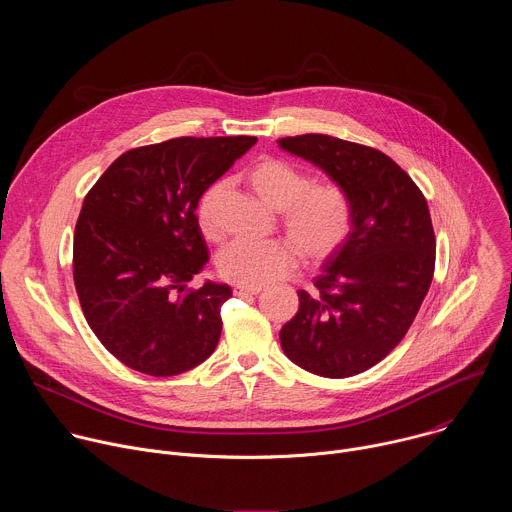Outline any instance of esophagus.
Segmentation results:
<instances>
[{
  "instance_id": "34e87169",
  "label": "esophagus",
  "mask_w": 512,
  "mask_h": 512,
  "mask_svg": "<svg viewBox=\"0 0 512 512\" xmlns=\"http://www.w3.org/2000/svg\"><path fill=\"white\" fill-rule=\"evenodd\" d=\"M233 294L237 298H243V296H257L261 294V287H247V285H235L233 287Z\"/></svg>"
}]
</instances>
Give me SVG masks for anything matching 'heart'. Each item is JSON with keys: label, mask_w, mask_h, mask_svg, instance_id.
<instances>
[{"label": "heart", "mask_w": 512, "mask_h": 512, "mask_svg": "<svg viewBox=\"0 0 512 512\" xmlns=\"http://www.w3.org/2000/svg\"><path fill=\"white\" fill-rule=\"evenodd\" d=\"M247 176L253 188L281 210V225L289 239L231 241L216 261L225 279L263 287L294 271L300 251L310 263H324L344 247L354 227V204L340 182H314L308 170L277 156L259 158ZM225 190V178L212 180L194 206L196 223L210 241L223 235L221 200Z\"/></svg>", "instance_id": "obj_1"}]
</instances>
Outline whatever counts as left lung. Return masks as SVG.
I'll list each match as a JSON object with an SVG mask.
<instances>
[{
    "label": "left lung",
    "instance_id": "8db88e82",
    "mask_svg": "<svg viewBox=\"0 0 512 512\" xmlns=\"http://www.w3.org/2000/svg\"><path fill=\"white\" fill-rule=\"evenodd\" d=\"M352 196L354 227L314 294L279 332L285 356L328 379L381 362L411 328L433 279L435 235L423 192L387 154L322 133L277 139Z\"/></svg>",
    "mask_w": 512,
    "mask_h": 512
}]
</instances>
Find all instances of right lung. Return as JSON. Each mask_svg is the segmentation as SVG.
I'll use <instances>...</instances> for the list:
<instances>
[{
	"mask_svg": "<svg viewBox=\"0 0 512 512\" xmlns=\"http://www.w3.org/2000/svg\"><path fill=\"white\" fill-rule=\"evenodd\" d=\"M257 137H174L121 154L85 196L72 245L83 314L125 367L172 377L221 338L231 287H186L208 261L196 223L200 192Z\"/></svg>",
	"mask_w": 512,
	"mask_h": 512,
	"instance_id": "right-lung-1",
	"label": "right lung"
}]
</instances>
